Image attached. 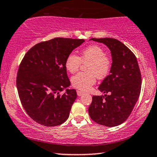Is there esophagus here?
Listing matches in <instances>:
<instances>
[{"mask_svg":"<svg viewBox=\"0 0 157 157\" xmlns=\"http://www.w3.org/2000/svg\"><path fill=\"white\" fill-rule=\"evenodd\" d=\"M77 94H78V95L79 96V97H81V96H82L84 94V92H82V91L78 90L77 91Z\"/></svg>","mask_w":157,"mask_h":157,"instance_id":"obj_1","label":"esophagus"}]
</instances>
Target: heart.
I'll return each mask as SVG.
<instances>
[{
  "mask_svg": "<svg viewBox=\"0 0 157 157\" xmlns=\"http://www.w3.org/2000/svg\"><path fill=\"white\" fill-rule=\"evenodd\" d=\"M88 63L86 72H78L71 78L72 85L82 91L90 90L96 82L97 77L104 78L109 73L111 60L106 55V51L101 46L91 45L82 51L81 57L71 53L67 56L65 62V68L71 73L78 71L82 64Z\"/></svg>",
  "mask_w": 157,
  "mask_h": 157,
  "instance_id": "b5f03b06",
  "label": "heart"
}]
</instances>
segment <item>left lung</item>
<instances>
[{
  "instance_id": "8db88e82",
  "label": "left lung",
  "mask_w": 157,
  "mask_h": 157,
  "mask_svg": "<svg viewBox=\"0 0 157 157\" xmlns=\"http://www.w3.org/2000/svg\"><path fill=\"white\" fill-rule=\"evenodd\" d=\"M111 51L110 75L99 86L109 95L93 96L89 107L90 118L101 125L114 127L127 120L138 99L142 78L136 56L125 44L113 38H92Z\"/></svg>"
}]
</instances>
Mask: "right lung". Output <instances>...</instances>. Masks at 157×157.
I'll return each instance as SVG.
<instances>
[{
    "label": "right lung",
    "mask_w": 157,
    "mask_h": 157,
    "mask_svg": "<svg viewBox=\"0 0 157 157\" xmlns=\"http://www.w3.org/2000/svg\"><path fill=\"white\" fill-rule=\"evenodd\" d=\"M84 41L58 37L36 44L24 56L16 84L23 108L35 122L51 127L68 118L77 92L67 89L71 82L65 62ZM65 88L66 92L60 95L59 93Z\"/></svg>",
    "instance_id": "add662e5"
}]
</instances>
